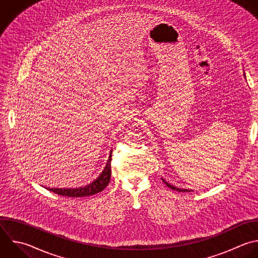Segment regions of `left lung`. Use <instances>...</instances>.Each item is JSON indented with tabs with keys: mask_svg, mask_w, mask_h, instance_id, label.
I'll return each mask as SVG.
<instances>
[{
	"mask_svg": "<svg viewBox=\"0 0 258 258\" xmlns=\"http://www.w3.org/2000/svg\"><path fill=\"white\" fill-rule=\"evenodd\" d=\"M244 78H245V74H244ZM162 180H163V182L167 185V186H169L171 189H174V190H177V191H190L191 189H186V188H179V187H176V186H173L172 184H169L168 182H166L163 178H162Z\"/></svg>",
	"mask_w": 258,
	"mask_h": 258,
	"instance_id": "obj_1",
	"label": "left lung"
}]
</instances>
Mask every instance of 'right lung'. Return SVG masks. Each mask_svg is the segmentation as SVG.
Here are the masks:
<instances>
[{
    "label": "right lung",
    "instance_id": "1",
    "mask_svg": "<svg viewBox=\"0 0 258 258\" xmlns=\"http://www.w3.org/2000/svg\"><path fill=\"white\" fill-rule=\"evenodd\" d=\"M111 160H112V150L110 152L108 161L106 166L104 167L101 174L91 183L81 187H74V188H58V187H46L48 190H51L57 195L71 197V198H82L88 197L102 191L110 182L111 177Z\"/></svg>",
    "mask_w": 258,
    "mask_h": 258
}]
</instances>
